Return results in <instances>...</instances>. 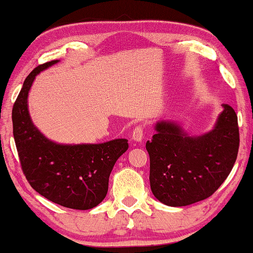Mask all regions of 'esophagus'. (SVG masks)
I'll list each match as a JSON object with an SVG mask.
<instances>
[{"mask_svg":"<svg viewBox=\"0 0 253 253\" xmlns=\"http://www.w3.org/2000/svg\"><path fill=\"white\" fill-rule=\"evenodd\" d=\"M144 138V127L141 126H137L132 131V140L141 141Z\"/></svg>","mask_w":253,"mask_h":253,"instance_id":"obj_1","label":"esophagus"}]
</instances>
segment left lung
<instances>
[{
  "mask_svg": "<svg viewBox=\"0 0 253 253\" xmlns=\"http://www.w3.org/2000/svg\"><path fill=\"white\" fill-rule=\"evenodd\" d=\"M213 129L192 137L175 122L161 121L146 142L151 189L160 202L185 207L211 196L226 180L240 146L237 115L229 105Z\"/></svg>",
  "mask_w": 253,
  "mask_h": 253,
  "instance_id": "obj_1",
  "label": "left lung"
}]
</instances>
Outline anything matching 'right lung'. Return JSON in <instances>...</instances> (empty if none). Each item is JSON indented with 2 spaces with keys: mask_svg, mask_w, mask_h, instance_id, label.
Listing matches in <instances>:
<instances>
[{
  "mask_svg": "<svg viewBox=\"0 0 253 253\" xmlns=\"http://www.w3.org/2000/svg\"><path fill=\"white\" fill-rule=\"evenodd\" d=\"M57 63L38 66L25 80L12 108L13 137L21 169L36 192L65 208L89 210L105 199L113 167L129 144L126 139H114L102 144L63 145L40 132L29 116L28 92L35 76Z\"/></svg>",
  "mask_w": 253,
  "mask_h": 253,
  "instance_id": "right-lung-1",
  "label": "right lung"
}]
</instances>
